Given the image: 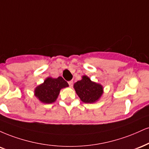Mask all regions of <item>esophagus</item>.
<instances>
[{
  "label": "esophagus",
  "mask_w": 149,
  "mask_h": 149,
  "mask_svg": "<svg viewBox=\"0 0 149 149\" xmlns=\"http://www.w3.org/2000/svg\"><path fill=\"white\" fill-rule=\"evenodd\" d=\"M68 83H69V85L70 87H72V86H73V82L72 80H71V81H69V82H68Z\"/></svg>",
  "instance_id": "esophagus-1"
}]
</instances>
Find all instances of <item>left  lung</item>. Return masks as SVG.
<instances>
[{
  "label": "left lung",
  "instance_id": "obj_1",
  "mask_svg": "<svg viewBox=\"0 0 149 149\" xmlns=\"http://www.w3.org/2000/svg\"><path fill=\"white\" fill-rule=\"evenodd\" d=\"M76 94L82 102L92 103L96 102L103 94V87L99 84L91 81L87 76H82V79L73 85Z\"/></svg>",
  "mask_w": 149,
  "mask_h": 149
}]
</instances>
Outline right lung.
<instances>
[{
  "label": "right lung",
  "mask_w": 149,
  "mask_h": 149,
  "mask_svg": "<svg viewBox=\"0 0 149 149\" xmlns=\"http://www.w3.org/2000/svg\"><path fill=\"white\" fill-rule=\"evenodd\" d=\"M69 86L62 77L57 78H48L35 90V95L44 103H52L55 101L61 89Z\"/></svg>",
  "instance_id": "add662e5"
}]
</instances>
